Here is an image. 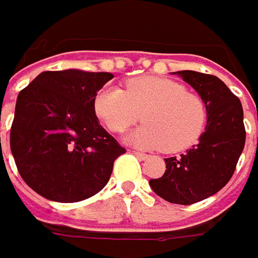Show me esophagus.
Instances as JSON below:
<instances>
[{
    "label": "esophagus",
    "instance_id": "esophagus-1",
    "mask_svg": "<svg viewBox=\"0 0 258 258\" xmlns=\"http://www.w3.org/2000/svg\"><path fill=\"white\" fill-rule=\"evenodd\" d=\"M133 154H134V156H137L140 160H147V158H148L147 154H144V153H140V151H133Z\"/></svg>",
    "mask_w": 258,
    "mask_h": 258
}]
</instances>
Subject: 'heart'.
<instances>
[{"instance_id": "heart-1", "label": "heart", "mask_w": 258, "mask_h": 258, "mask_svg": "<svg viewBox=\"0 0 258 258\" xmlns=\"http://www.w3.org/2000/svg\"><path fill=\"white\" fill-rule=\"evenodd\" d=\"M98 118L112 133H121L141 118L146 121L130 134L133 144L147 150L178 153L199 143L209 120V108L200 94L163 77H137L125 91L104 85L94 98Z\"/></svg>"}]
</instances>
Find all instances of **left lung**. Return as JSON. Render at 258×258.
Masks as SVG:
<instances>
[{
  "instance_id": "1",
  "label": "left lung",
  "mask_w": 258,
  "mask_h": 258,
  "mask_svg": "<svg viewBox=\"0 0 258 258\" xmlns=\"http://www.w3.org/2000/svg\"><path fill=\"white\" fill-rule=\"evenodd\" d=\"M206 100L207 127L199 144L165 160V173L150 180L157 196L190 206L221 190L234 174L245 144L243 107L220 78L197 71H177Z\"/></svg>"
}]
</instances>
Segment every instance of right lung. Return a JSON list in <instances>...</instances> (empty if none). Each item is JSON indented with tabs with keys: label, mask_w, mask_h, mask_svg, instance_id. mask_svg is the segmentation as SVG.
Segmentation results:
<instances>
[{
	"label": "right lung",
	"mask_w": 258,
	"mask_h": 258,
	"mask_svg": "<svg viewBox=\"0 0 258 258\" xmlns=\"http://www.w3.org/2000/svg\"><path fill=\"white\" fill-rule=\"evenodd\" d=\"M110 73L44 71L20 91L10 146L18 173L35 192L77 203L104 188L125 153L102 128L94 98Z\"/></svg>",
	"instance_id": "add662e5"
}]
</instances>
